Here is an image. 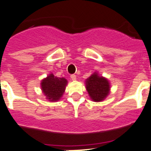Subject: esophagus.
<instances>
[{
	"instance_id": "1",
	"label": "esophagus",
	"mask_w": 151,
	"mask_h": 151,
	"mask_svg": "<svg viewBox=\"0 0 151 151\" xmlns=\"http://www.w3.org/2000/svg\"><path fill=\"white\" fill-rule=\"evenodd\" d=\"M70 78H71L72 80L75 81V80H76V75H74V74H73V75H71V76H70Z\"/></svg>"
}]
</instances>
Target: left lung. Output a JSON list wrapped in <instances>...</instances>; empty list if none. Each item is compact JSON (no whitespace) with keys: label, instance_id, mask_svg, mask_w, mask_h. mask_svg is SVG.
Masks as SVG:
<instances>
[{"label":"left lung","instance_id":"1","mask_svg":"<svg viewBox=\"0 0 151 151\" xmlns=\"http://www.w3.org/2000/svg\"><path fill=\"white\" fill-rule=\"evenodd\" d=\"M85 85L91 99L95 102L104 101L110 93V82L104 77L100 76L97 73L86 79Z\"/></svg>","mask_w":151,"mask_h":151}]
</instances>
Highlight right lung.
<instances>
[{"label": "right lung", "mask_w": 151, "mask_h": 151, "mask_svg": "<svg viewBox=\"0 0 151 151\" xmlns=\"http://www.w3.org/2000/svg\"><path fill=\"white\" fill-rule=\"evenodd\" d=\"M67 80L65 78H58L50 73L47 78H44L41 82V90L46 98L49 101H57L63 94Z\"/></svg>", "instance_id": "right-lung-1"}]
</instances>
